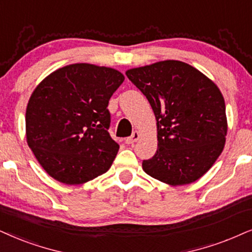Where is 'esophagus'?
<instances>
[{
    "instance_id": "34e87169",
    "label": "esophagus",
    "mask_w": 252,
    "mask_h": 252,
    "mask_svg": "<svg viewBox=\"0 0 252 252\" xmlns=\"http://www.w3.org/2000/svg\"><path fill=\"white\" fill-rule=\"evenodd\" d=\"M139 137H141V133H139L138 131H133L132 135L126 139V144H133V143H136L137 141H138Z\"/></svg>"
}]
</instances>
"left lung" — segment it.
Here are the masks:
<instances>
[{
	"label": "left lung",
	"instance_id": "obj_1",
	"mask_svg": "<svg viewBox=\"0 0 252 252\" xmlns=\"http://www.w3.org/2000/svg\"><path fill=\"white\" fill-rule=\"evenodd\" d=\"M157 120L158 149L143 160L150 177L172 186L201 178L224 148V98L211 79L189 63L165 60L126 71Z\"/></svg>",
	"mask_w": 252,
	"mask_h": 252
}]
</instances>
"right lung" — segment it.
<instances>
[{
	"label": "right lung",
	"mask_w": 252,
	"mask_h": 252,
	"mask_svg": "<svg viewBox=\"0 0 252 252\" xmlns=\"http://www.w3.org/2000/svg\"><path fill=\"white\" fill-rule=\"evenodd\" d=\"M121 72L72 63L37 86L25 114L27 142L41 167L63 184L80 185L109 170L120 145L108 129Z\"/></svg>",
	"instance_id": "1"
}]
</instances>
